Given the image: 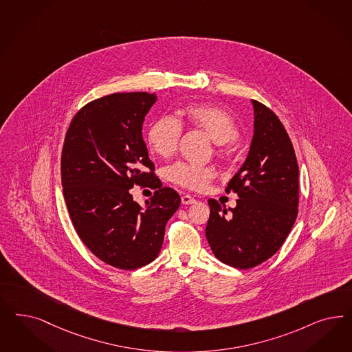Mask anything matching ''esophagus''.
<instances>
[{"mask_svg": "<svg viewBox=\"0 0 352 352\" xmlns=\"http://www.w3.org/2000/svg\"><path fill=\"white\" fill-rule=\"evenodd\" d=\"M182 204H192L195 202V199H194L192 195H189V194H184L182 197Z\"/></svg>", "mask_w": 352, "mask_h": 352, "instance_id": "34e87169", "label": "esophagus"}]
</instances>
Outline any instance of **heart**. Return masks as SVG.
I'll return each mask as SVG.
<instances>
[{"label":"heart","mask_w":352,"mask_h":352,"mask_svg":"<svg viewBox=\"0 0 352 352\" xmlns=\"http://www.w3.org/2000/svg\"><path fill=\"white\" fill-rule=\"evenodd\" d=\"M182 123L195 131H201L219 145L217 155L221 159L230 158L233 153V141L239 137V125L229 113L212 104L195 103L182 111ZM182 128L180 122L170 116L157 119L148 129L150 148L162 158H170L179 148ZM212 167L195 166L185 162H177L167 170L170 182L185 189L201 192L215 179Z\"/></svg>","instance_id":"heart-1"}]
</instances>
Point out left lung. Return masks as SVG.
Masks as SVG:
<instances>
[{
	"instance_id": "8db88e82",
	"label": "left lung",
	"mask_w": 352,
	"mask_h": 352,
	"mask_svg": "<svg viewBox=\"0 0 352 352\" xmlns=\"http://www.w3.org/2000/svg\"><path fill=\"white\" fill-rule=\"evenodd\" d=\"M254 107V136L248 158L226 192L239 198L234 208L208 199L206 239L216 258L249 270L270 259L294 226L299 201V168L284 125L271 109Z\"/></svg>"
}]
</instances>
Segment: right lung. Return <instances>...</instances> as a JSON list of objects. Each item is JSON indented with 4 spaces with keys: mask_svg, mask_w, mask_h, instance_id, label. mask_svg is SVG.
Segmentation results:
<instances>
[{
    "mask_svg": "<svg viewBox=\"0 0 352 352\" xmlns=\"http://www.w3.org/2000/svg\"><path fill=\"white\" fill-rule=\"evenodd\" d=\"M155 93H113L87 103L71 120L60 159L68 214L80 239L106 264L136 270L158 256L180 195L162 188L142 138ZM158 188L141 208L129 188Z\"/></svg>",
    "mask_w": 352,
    "mask_h": 352,
    "instance_id": "right-lung-1",
    "label": "right lung"
}]
</instances>
